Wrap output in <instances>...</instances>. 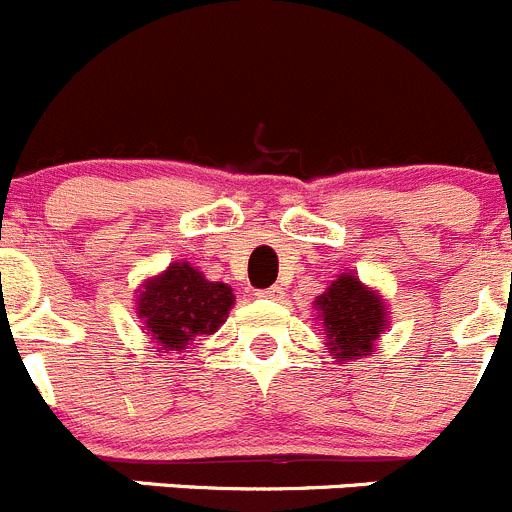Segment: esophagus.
<instances>
[{
  "instance_id": "34e87169",
  "label": "esophagus",
  "mask_w": 512,
  "mask_h": 512,
  "mask_svg": "<svg viewBox=\"0 0 512 512\" xmlns=\"http://www.w3.org/2000/svg\"><path fill=\"white\" fill-rule=\"evenodd\" d=\"M257 298L260 300H283V288H278V285H272V288H265V290H257Z\"/></svg>"
}]
</instances>
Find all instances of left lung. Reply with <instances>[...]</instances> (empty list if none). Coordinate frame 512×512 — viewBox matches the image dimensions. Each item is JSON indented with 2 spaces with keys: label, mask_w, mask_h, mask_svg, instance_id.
<instances>
[{
  "label": "left lung",
  "mask_w": 512,
  "mask_h": 512,
  "mask_svg": "<svg viewBox=\"0 0 512 512\" xmlns=\"http://www.w3.org/2000/svg\"><path fill=\"white\" fill-rule=\"evenodd\" d=\"M321 321L328 353L338 364L374 353L384 328H389V305L371 285L361 283L356 272H341L313 300Z\"/></svg>",
  "instance_id": "1"
}]
</instances>
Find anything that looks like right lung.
Wrapping results in <instances>:
<instances>
[{
	"label": "right lung",
	"mask_w": 512,
	"mask_h": 512,
	"mask_svg": "<svg viewBox=\"0 0 512 512\" xmlns=\"http://www.w3.org/2000/svg\"><path fill=\"white\" fill-rule=\"evenodd\" d=\"M234 293L207 280L191 262H171L136 290V315L159 353H184L199 336H212L227 321Z\"/></svg>",
	"instance_id": "1"
}]
</instances>
